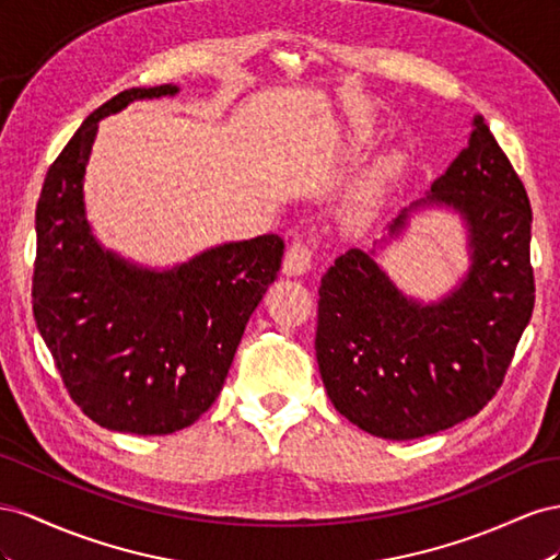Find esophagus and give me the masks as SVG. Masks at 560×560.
<instances>
[{
	"label": "esophagus",
	"mask_w": 560,
	"mask_h": 560,
	"mask_svg": "<svg viewBox=\"0 0 560 560\" xmlns=\"http://www.w3.org/2000/svg\"><path fill=\"white\" fill-rule=\"evenodd\" d=\"M314 262V248L302 242V238H295V242L285 250V258H283V271L291 277L298 275H305V271L312 267Z\"/></svg>",
	"instance_id": "esophagus-1"
}]
</instances>
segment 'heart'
<instances>
[{
  "label": "heart",
  "mask_w": 560,
  "mask_h": 560,
  "mask_svg": "<svg viewBox=\"0 0 560 560\" xmlns=\"http://www.w3.org/2000/svg\"><path fill=\"white\" fill-rule=\"evenodd\" d=\"M371 138H373L371 126H357L354 136H351V145H354V148H363V145H369Z\"/></svg>",
  "instance_id": "obj_1"
}]
</instances>
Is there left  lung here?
Masks as SVG:
<instances>
[{
    "label": "left lung",
    "mask_w": 560,
    "mask_h": 560,
    "mask_svg": "<svg viewBox=\"0 0 560 560\" xmlns=\"http://www.w3.org/2000/svg\"><path fill=\"white\" fill-rule=\"evenodd\" d=\"M427 201L469 222L471 269L455 293L422 307L357 248L328 267L318 289L314 347L330 404L392 441L436 434L483 410L535 307L530 199L483 117ZM404 222L406 213L392 234Z\"/></svg>",
    "instance_id": "1"
}]
</instances>
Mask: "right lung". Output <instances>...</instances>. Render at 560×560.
Instances as JSON below:
<instances>
[{
  "instance_id": "add662e5",
  "label": "right lung",
  "mask_w": 560,
  "mask_h": 560,
  "mask_svg": "<svg viewBox=\"0 0 560 560\" xmlns=\"http://www.w3.org/2000/svg\"><path fill=\"white\" fill-rule=\"evenodd\" d=\"M173 93L126 89L91 112L49 166L35 211L32 312L62 385L95 424L142 436L180 431L213 406L283 258V238L265 234L156 275L95 242L82 180L98 121Z\"/></svg>"
}]
</instances>
